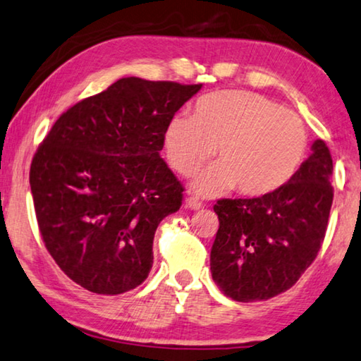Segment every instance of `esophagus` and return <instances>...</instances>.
<instances>
[{
  "label": "esophagus",
  "mask_w": 361,
  "mask_h": 361,
  "mask_svg": "<svg viewBox=\"0 0 361 361\" xmlns=\"http://www.w3.org/2000/svg\"><path fill=\"white\" fill-rule=\"evenodd\" d=\"M185 202H186V207L192 209V211H197V209L202 207V202L199 201L197 197H186Z\"/></svg>",
  "instance_id": "obj_1"
}]
</instances>
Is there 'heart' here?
<instances>
[{"label":"heart","mask_w":361,"mask_h":361,"mask_svg":"<svg viewBox=\"0 0 361 361\" xmlns=\"http://www.w3.org/2000/svg\"><path fill=\"white\" fill-rule=\"evenodd\" d=\"M164 147L181 176H192L212 157L217 165L195 183L201 195L236 188L259 197L283 188L308 152V133L293 111L248 90H217L196 102L192 116L166 123Z\"/></svg>","instance_id":"obj_1"}]
</instances>
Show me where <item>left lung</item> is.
Returning <instances> with one entry per match:
<instances>
[{"instance_id": "8db88e82", "label": "left lung", "mask_w": 361, "mask_h": 361, "mask_svg": "<svg viewBox=\"0 0 361 361\" xmlns=\"http://www.w3.org/2000/svg\"><path fill=\"white\" fill-rule=\"evenodd\" d=\"M298 173L271 195L219 199L211 272L236 301L269 300L297 283L324 241L332 206V157L324 141Z\"/></svg>"}]
</instances>
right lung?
I'll return each mask as SVG.
<instances>
[{
    "instance_id": "add662e5",
    "label": "right lung",
    "mask_w": 361,
    "mask_h": 361,
    "mask_svg": "<svg viewBox=\"0 0 361 361\" xmlns=\"http://www.w3.org/2000/svg\"><path fill=\"white\" fill-rule=\"evenodd\" d=\"M201 84L123 78L58 118L30 165L40 235L66 276L120 295L146 281L154 235L181 207L160 157L166 123Z\"/></svg>"
}]
</instances>
